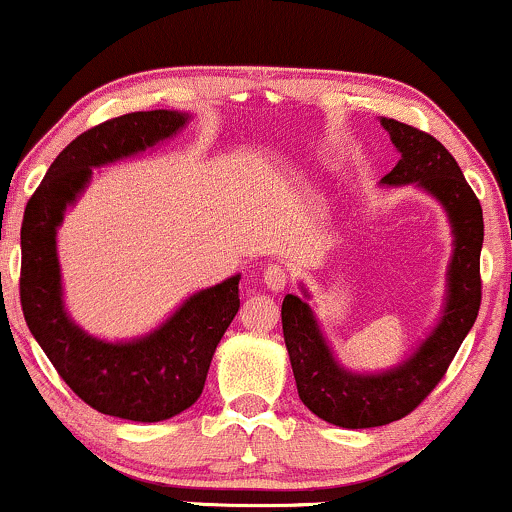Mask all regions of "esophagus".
Returning a JSON list of instances; mask_svg holds the SVG:
<instances>
[{
    "mask_svg": "<svg viewBox=\"0 0 512 512\" xmlns=\"http://www.w3.org/2000/svg\"><path fill=\"white\" fill-rule=\"evenodd\" d=\"M262 279H264V286H267V289L281 291L286 284H289V269H286V264L274 262L264 269Z\"/></svg>",
    "mask_w": 512,
    "mask_h": 512,
    "instance_id": "34e87169",
    "label": "esophagus"
}]
</instances>
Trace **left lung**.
<instances>
[{
  "label": "left lung",
  "mask_w": 512,
  "mask_h": 512,
  "mask_svg": "<svg viewBox=\"0 0 512 512\" xmlns=\"http://www.w3.org/2000/svg\"><path fill=\"white\" fill-rule=\"evenodd\" d=\"M402 158L385 175V185L419 182L440 199L455 233V255L448 272V305L440 325L402 366L380 375L346 373L325 344L310 305L301 296L281 303L284 342L291 356L298 397L313 414L344 428H373L404 419L436 390L457 349L472 330L481 305L479 257L484 214L452 154L428 132L383 117Z\"/></svg>",
  "instance_id": "1"
}]
</instances>
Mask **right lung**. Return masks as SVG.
Wrapping results in <instances>:
<instances>
[{
  "label": "right lung",
  "mask_w": 512,
  "mask_h": 512,
  "mask_svg": "<svg viewBox=\"0 0 512 512\" xmlns=\"http://www.w3.org/2000/svg\"><path fill=\"white\" fill-rule=\"evenodd\" d=\"M185 122L175 110H146L86 129L52 161L23 211L19 293L28 330L74 395L117 419L151 424L197 402L216 344L240 308V276L195 293L149 337L105 344L64 313L55 233L91 168L144 151Z\"/></svg>",
  "instance_id": "right-lung-1"
}]
</instances>
